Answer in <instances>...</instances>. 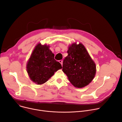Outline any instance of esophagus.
I'll return each instance as SVG.
<instances>
[{"label": "esophagus", "mask_w": 122, "mask_h": 122, "mask_svg": "<svg viewBox=\"0 0 122 122\" xmlns=\"http://www.w3.org/2000/svg\"><path fill=\"white\" fill-rule=\"evenodd\" d=\"M59 63L62 65V64H63V61L62 60H59Z\"/></svg>", "instance_id": "obj_1"}]
</instances>
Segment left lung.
Here are the masks:
<instances>
[{"instance_id": "obj_1", "label": "left lung", "mask_w": 122, "mask_h": 122, "mask_svg": "<svg viewBox=\"0 0 122 122\" xmlns=\"http://www.w3.org/2000/svg\"><path fill=\"white\" fill-rule=\"evenodd\" d=\"M68 55L63 60V71L76 87L89 84L96 73V66L82 44H72L69 48Z\"/></svg>"}]
</instances>
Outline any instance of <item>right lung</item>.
<instances>
[{"label": "right lung", "instance_id": "1", "mask_svg": "<svg viewBox=\"0 0 122 122\" xmlns=\"http://www.w3.org/2000/svg\"><path fill=\"white\" fill-rule=\"evenodd\" d=\"M49 46L38 44L32 51L27 65L30 79L37 84L46 82L55 71L62 69L61 64L54 58Z\"/></svg>", "mask_w": 122, "mask_h": 122}]
</instances>
